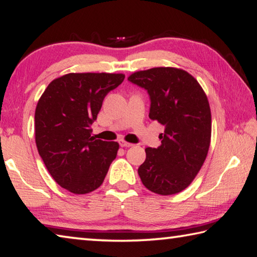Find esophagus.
Segmentation results:
<instances>
[{
  "label": "esophagus",
  "mask_w": 257,
  "mask_h": 257,
  "mask_svg": "<svg viewBox=\"0 0 257 257\" xmlns=\"http://www.w3.org/2000/svg\"><path fill=\"white\" fill-rule=\"evenodd\" d=\"M118 143H119V145H120V147H122V148H131V147H133V144H132V143L125 142L124 140H119Z\"/></svg>",
  "instance_id": "34e87169"
}]
</instances>
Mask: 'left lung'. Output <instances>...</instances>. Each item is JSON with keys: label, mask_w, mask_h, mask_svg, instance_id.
Returning <instances> with one entry per match:
<instances>
[{"label": "left lung", "mask_w": 257, "mask_h": 257, "mask_svg": "<svg viewBox=\"0 0 257 257\" xmlns=\"http://www.w3.org/2000/svg\"><path fill=\"white\" fill-rule=\"evenodd\" d=\"M128 81L148 91L149 117L164 126L161 145L147 148L139 176L150 191L169 196L190 185L204 164L211 137V114L198 81L182 69L138 71Z\"/></svg>", "instance_id": "1"}]
</instances>
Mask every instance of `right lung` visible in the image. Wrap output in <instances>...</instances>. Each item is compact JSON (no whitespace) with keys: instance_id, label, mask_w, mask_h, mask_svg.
I'll use <instances>...</instances> for the list:
<instances>
[{"instance_id":"right-lung-1","label":"right lung","mask_w":257,"mask_h":257,"mask_svg":"<svg viewBox=\"0 0 257 257\" xmlns=\"http://www.w3.org/2000/svg\"><path fill=\"white\" fill-rule=\"evenodd\" d=\"M123 74H68L52 80L39 99L36 143L48 171L60 187L84 195L97 189L116 158L117 142L90 137L105 96Z\"/></svg>"}]
</instances>
